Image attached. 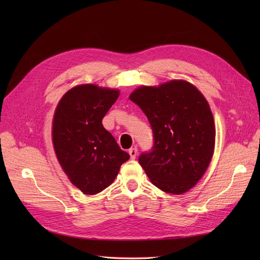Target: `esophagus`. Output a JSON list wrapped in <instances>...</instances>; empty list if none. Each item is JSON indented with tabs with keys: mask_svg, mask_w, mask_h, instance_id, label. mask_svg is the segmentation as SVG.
<instances>
[{
	"mask_svg": "<svg viewBox=\"0 0 260 260\" xmlns=\"http://www.w3.org/2000/svg\"><path fill=\"white\" fill-rule=\"evenodd\" d=\"M129 154H130V156H131V158L135 159L136 157H137V155H138V148H137V147H131V148L129 149Z\"/></svg>",
	"mask_w": 260,
	"mask_h": 260,
	"instance_id": "34e87169",
	"label": "esophagus"
}]
</instances>
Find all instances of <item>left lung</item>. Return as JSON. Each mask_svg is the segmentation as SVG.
<instances>
[{"mask_svg":"<svg viewBox=\"0 0 260 260\" xmlns=\"http://www.w3.org/2000/svg\"><path fill=\"white\" fill-rule=\"evenodd\" d=\"M129 99L140 106L154 133L152 152L139 162L161 191L180 195L198 184L215 151L216 128L203 93L185 80L142 85Z\"/></svg>","mask_w":260,"mask_h":260,"instance_id":"8db88e82","label":"left lung"}]
</instances>
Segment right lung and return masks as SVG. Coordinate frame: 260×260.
<instances>
[{
	"label": "right lung",
	"mask_w": 260,
	"mask_h": 260,
	"mask_svg": "<svg viewBox=\"0 0 260 260\" xmlns=\"http://www.w3.org/2000/svg\"><path fill=\"white\" fill-rule=\"evenodd\" d=\"M119 94L118 89L78 84L62 95L55 109V155L70 182L83 194H98L111 185L130 158L102 123Z\"/></svg>",
	"instance_id": "right-lung-1"
}]
</instances>
